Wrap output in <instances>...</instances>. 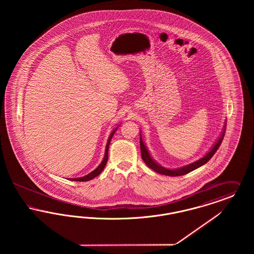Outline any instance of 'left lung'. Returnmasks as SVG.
<instances>
[{
    "label": "left lung",
    "instance_id": "left-lung-1",
    "mask_svg": "<svg viewBox=\"0 0 254 254\" xmlns=\"http://www.w3.org/2000/svg\"><path fill=\"white\" fill-rule=\"evenodd\" d=\"M225 130H226V126H224V129L222 131L221 136L218 138L217 141L215 142V144L212 145V147L210 148V150L205 154L204 157L195 161L193 163L190 164V165H187V166H184L182 168H178V169H166L162 166H160L158 164L157 162L151 157V155L149 154L148 152V149L146 148L145 143L143 142V139H142V135L140 133V147H141V155H142V159L144 160L146 166L149 168V169L156 171L160 174H164V175H168V176H181V175H185L190 171H192L194 169H198L200 167H202L203 165H205V163H207L210 158L212 157L214 155V153L217 151L219 146L221 145L222 141H223V138H224V135H225Z\"/></svg>",
    "mask_w": 254,
    "mask_h": 254
}]
</instances>
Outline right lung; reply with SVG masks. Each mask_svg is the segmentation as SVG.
Masks as SVG:
<instances>
[{"mask_svg": "<svg viewBox=\"0 0 254 254\" xmlns=\"http://www.w3.org/2000/svg\"><path fill=\"white\" fill-rule=\"evenodd\" d=\"M117 128H118V127H116V128H114L113 130H112V132L110 133V135H109V140H108V143H107V146H106V151H105V156H104V159H103V161H102V163L97 167L96 169H94V170H92L90 173H88L87 175H85V176H83V177H80V178H71L70 179V181H78V182H86L89 181V180H91V179H93V178H95L96 176H98L102 171H103V169H105V167H106V165H107V162H108V158H109V144H110V141H111V139H112V137H113V135H114V133L115 131L117 130Z\"/></svg>", "mask_w": 254, "mask_h": 254, "instance_id": "obj_1", "label": "right lung"}]
</instances>
